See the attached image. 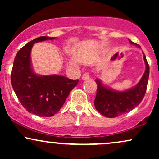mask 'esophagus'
<instances>
[{
  "mask_svg": "<svg viewBox=\"0 0 159 159\" xmlns=\"http://www.w3.org/2000/svg\"><path fill=\"white\" fill-rule=\"evenodd\" d=\"M90 78V74L87 73V72H86V73L83 74V75H82V79L83 80H87Z\"/></svg>",
  "mask_w": 159,
  "mask_h": 159,
  "instance_id": "esophagus-1",
  "label": "esophagus"
}]
</instances>
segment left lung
<instances>
[{
    "mask_svg": "<svg viewBox=\"0 0 159 159\" xmlns=\"http://www.w3.org/2000/svg\"><path fill=\"white\" fill-rule=\"evenodd\" d=\"M129 40L130 43L135 45L130 39ZM143 59L146 63L145 72L139 83L130 90L116 92L105 87L102 84L100 80L96 79L97 90L94 105L98 113L106 117H116L130 112L141 102L147 91L149 75V66L144 54Z\"/></svg>",
    "mask_w": 159,
    "mask_h": 159,
    "instance_id": "8db88e82",
    "label": "left lung"
}]
</instances>
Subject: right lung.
I'll use <instances>...</instances> for the list:
<instances>
[{
	"instance_id": "right-lung-1",
	"label": "right lung",
	"mask_w": 159,
	"mask_h": 159,
	"mask_svg": "<svg viewBox=\"0 0 159 159\" xmlns=\"http://www.w3.org/2000/svg\"><path fill=\"white\" fill-rule=\"evenodd\" d=\"M39 36L29 42L18 52L11 73V83L22 106L28 112L39 116H52L60 111L71 90L78 84L61 75L42 76L31 69L30 51L34 43L54 39Z\"/></svg>"
}]
</instances>
